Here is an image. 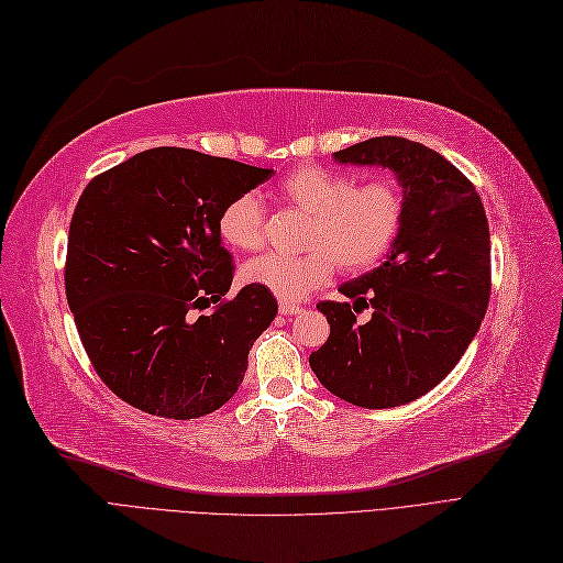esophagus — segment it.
Returning a JSON list of instances; mask_svg holds the SVG:
<instances>
[{
    "label": "esophagus",
    "instance_id": "obj_1",
    "mask_svg": "<svg viewBox=\"0 0 563 563\" xmlns=\"http://www.w3.org/2000/svg\"><path fill=\"white\" fill-rule=\"evenodd\" d=\"M278 311H280V316H299V313L303 311V308H301L299 303H287V301H280Z\"/></svg>",
    "mask_w": 563,
    "mask_h": 563
}]
</instances>
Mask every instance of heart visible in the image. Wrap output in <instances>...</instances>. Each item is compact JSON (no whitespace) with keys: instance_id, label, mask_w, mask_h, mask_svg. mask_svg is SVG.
Listing matches in <instances>:
<instances>
[{"instance_id":"obj_1","label":"heart","mask_w":563,"mask_h":563,"mask_svg":"<svg viewBox=\"0 0 563 563\" xmlns=\"http://www.w3.org/2000/svg\"><path fill=\"white\" fill-rule=\"evenodd\" d=\"M276 194L311 214L303 241L308 252L299 257L266 252L245 264L243 278L287 303L301 301L328 283L336 264L351 274L374 266L395 243L405 217V191L393 175L355 187L343 173L299 166L280 179ZM217 233L231 250L262 247L264 206L260 198L255 194L231 198L217 217Z\"/></svg>"}]
</instances>
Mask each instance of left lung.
Here are the masks:
<instances>
[{"mask_svg": "<svg viewBox=\"0 0 563 563\" xmlns=\"http://www.w3.org/2000/svg\"><path fill=\"white\" fill-rule=\"evenodd\" d=\"M334 161L393 170L405 217L386 260L339 287L353 303H318L330 339L308 362L341 400L400 407L438 386L479 332L492 295L486 212L473 183L421 142L372 137ZM357 307L373 308L369 323L356 324Z\"/></svg>", "mask_w": 563, "mask_h": 563, "instance_id": "1", "label": "left lung"}]
</instances>
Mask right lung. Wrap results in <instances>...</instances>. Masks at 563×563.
Masks as SVG:
<instances>
[{
	"instance_id": "obj_1",
	"label": "right lung",
	"mask_w": 563,
	"mask_h": 563,
	"mask_svg": "<svg viewBox=\"0 0 563 563\" xmlns=\"http://www.w3.org/2000/svg\"><path fill=\"white\" fill-rule=\"evenodd\" d=\"M274 175L241 161L156 147L93 177L71 214L65 292L84 349L123 402L187 421L243 384L247 353L278 303L245 285L233 299L217 217ZM216 303L212 314L196 312Z\"/></svg>"
}]
</instances>
